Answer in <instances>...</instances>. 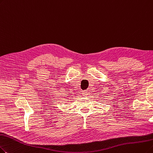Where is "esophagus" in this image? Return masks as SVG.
<instances>
[{"instance_id": "obj_1", "label": "esophagus", "mask_w": 153, "mask_h": 153, "mask_svg": "<svg viewBox=\"0 0 153 153\" xmlns=\"http://www.w3.org/2000/svg\"><path fill=\"white\" fill-rule=\"evenodd\" d=\"M88 91H82V95L85 97H87V95H88Z\"/></svg>"}]
</instances>
